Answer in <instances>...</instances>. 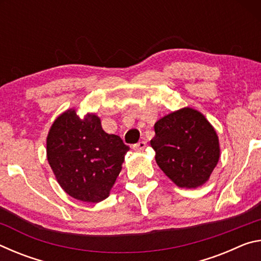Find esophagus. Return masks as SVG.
<instances>
[{"label": "esophagus", "mask_w": 261, "mask_h": 261, "mask_svg": "<svg viewBox=\"0 0 261 261\" xmlns=\"http://www.w3.org/2000/svg\"><path fill=\"white\" fill-rule=\"evenodd\" d=\"M146 146H147L146 141L141 140V141H139V143H137V144L134 145V149H135V151H144L145 147H146Z\"/></svg>", "instance_id": "esophagus-1"}]
</instances>
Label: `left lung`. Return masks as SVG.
<instances>
[{
	"label": "left lung",
	"mask_w": 261,
	"mask_h": 261,
	"mask_svg": "<svg viewBox=\"0 0 261 261\" xmlns=\"http://www.w3.org/2000/svg\"><path fill=\"white\" fill-rule=\"evenodd\" d=\"M151 146L160 169L180 188H197L218 165V135L205 116L183 108L159 120Z\"/></svg>",
	"instance_id": "left-lung-1"
}]
</instances>
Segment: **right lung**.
I'll return each instance as SVG.
<instances>
[{
	"mask_svg": "<svg viewBox=\"0 0 261 261\" xmlns=\"http://www.w3.org/2000/svg\"><path fill=\"white\" fill-rule=\"evenodd\" d=\"M129 149L121 137L102 130L98 116L81 120L72 109L57 117L47 137V159L57 182L69 196L86 202L109 196Z\"/></svg>",
	"mask_w": 261,
	"mask_h": 261,
	"instance_id": "1",
	"label": "right lung"
}]
</instances>
